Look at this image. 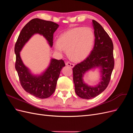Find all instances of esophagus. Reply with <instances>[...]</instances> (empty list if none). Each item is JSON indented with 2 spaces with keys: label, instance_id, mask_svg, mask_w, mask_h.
Listing matches in <instances>:
<instances>
[{
  "label": "esophagus",
  "instance_id": "1",
  "mask_svg": "<svg viewBox=\"0 0 133 133\" xmlns=\"http://www.w3.org/2000/svg\"><path fill=\"white\" fill-rule=\"evenodd\" d=\"M65 64H66V65L69 66H70V67H71V68H73L74 66V64L71 63H70V62H66Z\"/></svg>",
  "mask_w": 133,
  "mask_h": 133
}]
</instances>
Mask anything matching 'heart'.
Here are the masks:
<instances>
[{"mask_svg": "<svg viewBox=\"0 0 133 133\" xmlns=\"http://www.w3.org/2000/svg\"><path fill=\"white\" fill-rule=\"evenodd\" d=\"M94 34L90 28L75 27L60 35L55 49L59 52L67 51L69 58L73 61L80 62L88 57L94 42Z\"/></svg>", "mask_w": 133, "mask_h": 133, "instance_id": "obj_1", "label": "heart"}]
</instances>
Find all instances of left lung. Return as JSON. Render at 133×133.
<instances>
[{"label": "left lung", "mask_w": 133, "mask_h": 133, "mask_svg": "<svg viewBox=\"0 0 133 133\" xmlns=\"http://www.w3.org/2000/svg\"><path fill=\"white\" fill-rule=\"evenodd\" d=\"M92 22L95 35L93 49L85 60L73 68L75 91L80 98L85 99L95 98L106 89L114 66L113 43L111 39L99 23L94 20ZM95 67L101 68L102 82L98 86L91 87L83 83L82 76L86 71Z\"/></svg>", "instance_id": "1"}]
</instances>
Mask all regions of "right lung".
<instances>
[{"mask_svg":"<svg viewBox=\"0 0 133 133\" xmlns=\"http://www.w3.org/2000/svg\"><path fill=\"white\" fill-rule=\"evenodd\" d=\"M58 26V24L53 22L33 19L24 26L15 44V68L21 85L28 93L40 99L49 98L54 93L60 71L65 65V63L62 59H52L49 66L42 75L34 76L24 65L19 52L31 36L36 33L43 35L52 46L53 34Z\"/></svg>","mask_w":133,"mask_h":133,"instance_id":"right-lung-1","label":"right lung"}]
</instances>
